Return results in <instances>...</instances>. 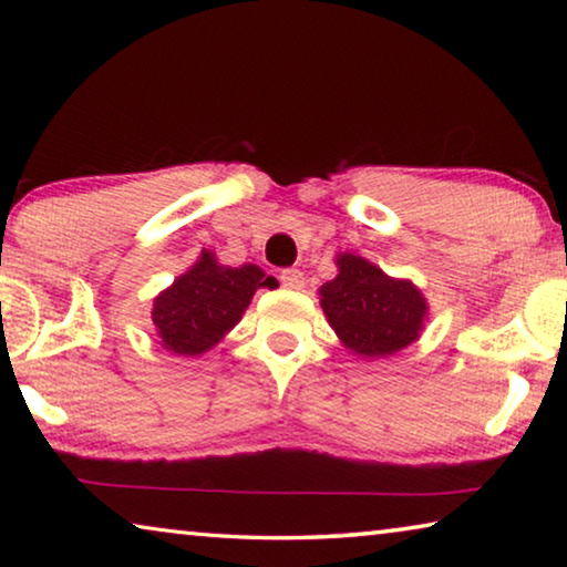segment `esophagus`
I'll return each instance as SVG.
<instances>
[{
    "label": "esophagus",
    "mask_w": 567,
    "mask_h": 567,
    "mask_svg": "<svg viewBox=\"0 0 567 567\" xmlns=\"http://www.w3.org/2000/svg\"><path fill=\"white\" fill-rule=\"evenodd\" d=\"M280 282H282V287L285 290H302L305 287V275L300 272V270H282L280 272Z\"/></svg>",
    "instance_id": "34e87169"
}]
</instances>
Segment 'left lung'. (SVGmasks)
Returning a JSON list of instances; mask_svg holds the SVG:
<instances>
[{"instance_id": "left-lung-1", "label": "left lung", "mask_w": 567, "mask_h": 567, "mask_svg": "<svg viewBox=\"0 0 567 567\" xmlns=\"http://www.w3.org/2000/svg\"><path fill=\"white\" fill-rule=\"evenodd\" d=\"M334 265L338 275L320 287V305L342 348L380 360L420 338L430 307L415 282L390 277L354 252H340Z\"/></svg>"}]
</instances>
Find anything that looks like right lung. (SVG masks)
Returning <instances> with one entry per match:
<instances>
[{"mask_svg":"<svg viewBox=\"0 0 567 567\" xmlns=\"http://www.w3.org/2000/svg\"><path fill=\"white\" fill-rule=\"evenodd\" d=\"M262 267L217 262L213 249H203L197 262L179 275L152 302V324L165 350L179 358H199L225 340L243 320L260 287H275Z\"/></svg>","mask_w":567,"mask_h":567,"instance_id":"1","label":"right lung"}]
</instances>
